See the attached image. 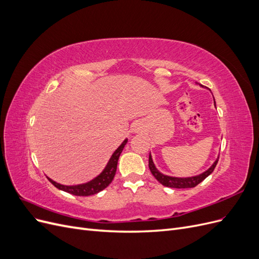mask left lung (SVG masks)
<instances>
[{
    "label": "left lung",
    "mask_w": 259,
    "mask_h": 259,
    "mask_svg": "<svg viewBox=\"0 0 259 259\" xmlns=\"http://www.w3.org/2000/svg\"><path fill=\"white\" fill-rule=\"evenodd\" d=\"M201 85V84H200ZM203 86V85H201ZM214 105L216 107L215 104V99H214ZM219 155L217 156V159L215 160V162L211 164V166L209 168H207L205 171L203 173L197 175V176H191V177H174V176H168V175H164L162 174L160 170H158V168L155 167L151 153L149 154V168H150V171L152 173V175L155 177V179L158 180L160 184H162L163 186L165 187H169V188H178V189H185V188H193L197 185H199L200 183H202L208 175H210L213 173V170L216 166V164L218 162Z\"/></svg>",
    "instance_id": "left-lung-1"
}]
</instances>
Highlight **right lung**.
<instances>
[{
  "label": "right lung",
  "mask_w": 259,
  "mask_h": 259,
  "mask_svg": "<svg viewBox=\"0 0 259 259\" xmlns=\"http://www.w3.org/2000/svg\"><path fill=\"white\" fill-rule=\"evenodd\" d=\"M127 143V138H125L123 140V143L117 147L116 150L112 153L111 158L109 159L106 167L103 169V171L99 175H97L95 178H93L92 180L88 183L80 184V185H73V186H67V185H61L59 183H56L55 180L51 179L48 177L50 182L57 188L59 190H62L68 193H71L73 195H79V197H88V195H93L100 192L101 190H104L105 188H107L110 183L113 180V177L115 175L116 171V166H117V161H119L120 154L123 150V148L125 147Z\"/></svg>",
  "instance_id": "obj_1"
}]
</instances>
